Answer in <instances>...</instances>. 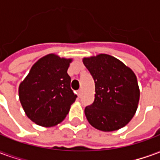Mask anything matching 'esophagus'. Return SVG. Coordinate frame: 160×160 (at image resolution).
<instances>
[{
	"label": "esophagus",
	"mask_w": 160,
	"mask_h": 160,
	"mask_svg": "<svg viewBox=\"0 0 160 160\" xmlns=\"http://www.w3.org/2000/svg\"><path fill=\"white\" fill-rule=\"evenodd\" d=\"M81 92H82V91L80 90V89L77 91V94H78V97L79 98H80V96H81Z\"/></svg>",
	"instance_id": "esophagus-1"
}]
</instances>
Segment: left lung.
Wrapping results in <instances>:
<instances>
[{
    "label": "left lung",
    "instance_id": "1",
    "mask_svg": "<svg viewBox=\"0 0 160 160\" xmlns=\"http://www.w3.org/2000/svg\"><path fill=\"white\" fill-rule=\"evenodd\" d=\"M95 82V98L85 108L89 123L104 132L127 125L136 112L140 89L134 73L113 56L100 54L83 59Z\"/></svg>",
    "mask_w": 160,
    "mask_h": 160
}]
</instances>
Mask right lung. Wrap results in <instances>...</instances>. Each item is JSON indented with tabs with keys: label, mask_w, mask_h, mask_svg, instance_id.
Wrapping results in <instances>:
<instances>
[{
	"label": "right lung",
	"mask_w": 160,
	"mask_h": 160,
	"mask_svg": "<svg viewBox=\"0 0 160 160\" xmlns=\"http://www.w3.org/2000/svg\"><path fill=\"white\" fill-rule=\"evenodd\" d=\"M72 59L49 54L40 58L19 87V97L26 116L42 127L64 120L75 101L68 68Z\"/></svg>",
	"instance_id": "right-lung-1"
}]
</instances>
